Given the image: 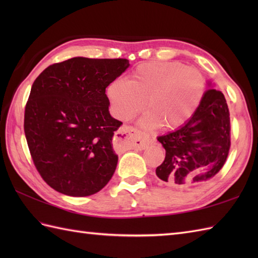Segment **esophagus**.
Segmentation results:
<instances>
[{
	"instance_id": "34e87169",
	"label": "esophagus",
	"mask_w": 258,
	"mask_h": 258,
	"mask_svg": "<svg viewBox=\"0 0 258 258\" xmlns=\"http://www.w3.org/2000/svg\"><path fill=\"white\" fill-rule=\"evenodd\" d=\"M118 134L123 136V141L127 142L134 149L138 150H144L151 143L149 136L142 134L138 130L132 127V126H123L119 130Z\"/></svg>"
}]
</instances>
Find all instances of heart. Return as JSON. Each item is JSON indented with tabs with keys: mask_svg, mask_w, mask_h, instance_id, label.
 I'll return each mask as SVG.
<instances>
[{
	"mask_svg": "<svg viewBox=\"0 0 258 258\" xmlns=\"http://www.w3.org/2000/svg\"><path fill=\"white\" fill-rule=\"evenodd\" d=\"M206 93L201 72L179 62H149L136 68L131 81L117 78L106 94L113 114L127 120L145 105L149 113L141 119L145 128L182 127L194 116Z\"/></svg>",
	"mask_w": 258,
	"mask_h": 258,
	"instance_id": "b5f03b06",
	"label": "heart"
}]
</instances>
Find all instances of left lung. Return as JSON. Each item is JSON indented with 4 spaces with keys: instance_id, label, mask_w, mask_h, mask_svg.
I'll return each mask as SVG.
<instances>
[{
    "instance_id": "left-lung-1",
    "label": "left lung",
    "mask_w": 258,
    "mask_h": 258,
    "mask_svg": "<svg viewBox=\"0 0 258 258\" xmlns=\"http://www.w3.org/2000/svg\"><path fill=\"white\" fill-rule=\"evenodd\" d=\"M157 141L166 153L156 175L166 185L194 188L215 176L231 147L229 111L223 93L207 90L194 116Z\"/></svg>"
}]
</instances>
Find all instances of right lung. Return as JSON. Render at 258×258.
Returning a JSON list of instances; mask_svg holds the SVG:
<instances>
[{
    "label": "right lung",
    "mask_w": 258,
    "mask_h": 258,
    "mask_svg": "<svg viewBox=\"0 0 258 258\" xmlns=\"http://www.w3.org/2000/svg\"><path fill=\"white\" fill-rule=\"evenodd\" d=\"M130 67L126 58L73 57L37 76L25 106L24 133L42 178L59 193L100 191L116 169L112 139L122 122L105 94Z\"/></svg>",
    "instance_id": "right-lung-1"
}]
</instances>
